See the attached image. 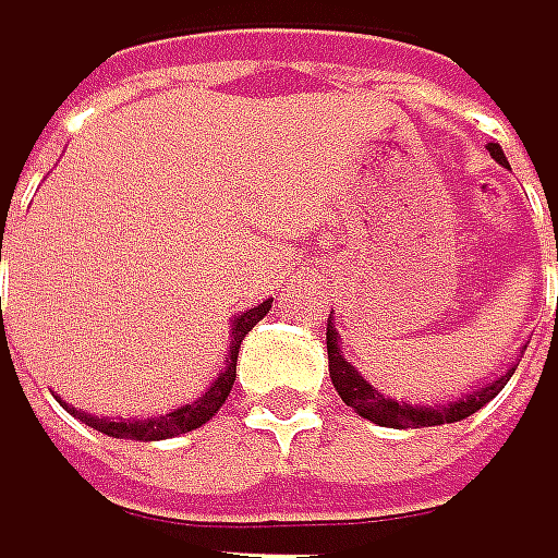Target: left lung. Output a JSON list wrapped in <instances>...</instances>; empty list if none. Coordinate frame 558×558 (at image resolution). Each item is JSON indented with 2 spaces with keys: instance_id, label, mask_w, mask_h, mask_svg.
Listing matches in <instances>:
<instances>
[{
  "instance_id": "left-lung-1",
  "label": "left lung",
  "mask_w": 558,
  "mask_h": 558,
  "mask_svg": "<svg viewBox=\"0 0 558 558\" xmlns=\"http://www.w3.org/2000/svg\"><path fill=\"white\" fill-rule=\"evenodd\" d=\"M486 151L493 155L496 165L509 168V161H506V155H502V148H499L496 142H489ZM330 314H333V311H330ZM327 361H330V380H333L340 400H343L347 407H353L356 416H364V420H371V423H377V426H393V429H420V426H444V423L466 420V416H473L476 410H483V407L509 384V377L515 374V367H520V364H512V367L502 371L496 380H489V384H483V387H473L470 393H463V397H457V400H447V403H433V407L426 403V407H420V403H410V400H393V397L380 393L371 380H364L361 371H356V367L347 361L343 350H340L337 327L330 324V317H327Z\"/></svg>"
}]
</instances>
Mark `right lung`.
Returning a JSON list of instances; mask_svg holds the SVG:
<instances>
[{
	"instance_id": "1",
	"label": "right lung",
	"mask_w": 558,
	"mask_h": 558,
	"mask_svg": "<svg viewBox=\"0 0 558 558\" xmlns=\"http://www.w3.org/2000/svg\"><path fill=\"white\" fill-rule=\"evenodd\" d=\"M267 311H270V298H267L264 304H257V307H251V311H244V314H238V317L231 320V350H228V356H225V371L218 374V380H215L202 397H197L194 403H184V407H178V410H171V413L148 416V420L92 416V413H85V410H78V407H69V403H62V400H59V403H62L75 420H82L85 426H92V429H98V433H105V436H114V440H142V444H151V440H171V436L191 433V429H197L202 423H208V420L225 407V400H228V393H231V387H234V377H238V350H241V340L247 337V330H251L257 320H264Z\"/></svg>"
}]
</instances>
